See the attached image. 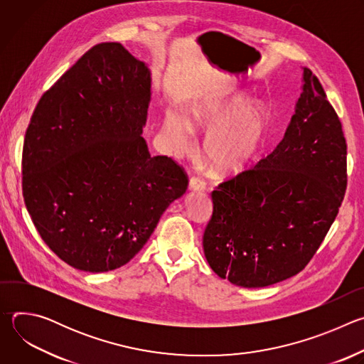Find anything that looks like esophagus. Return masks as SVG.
<instances>
[{
  "mask_svg": "<svg viewBox=\"0 0 364 364\" xmlns=\"http://www.w3.org/2000/svg\"><path fill=\"white\" fill-rule=\"evenodd\" d=\"M188 187H190V190L201 191V190L205 188V183H204L203 178H200V177H191L190 181H188Z\"/></svg>",
  "mask_w": 364,
  "mask_h": 364,
  "instance_id": "34e87169",
  "label": "esophagus"
}]
</instances>
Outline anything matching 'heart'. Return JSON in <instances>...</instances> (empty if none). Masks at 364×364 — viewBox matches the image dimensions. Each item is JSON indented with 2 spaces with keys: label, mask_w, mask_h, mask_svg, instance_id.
<instances>
[{
  "label": "heart",
  "mask_w": 364,
  "mask_h": 364,
  "mask_svg": "<svg viewBox=\"0 0 364 364\" xmlns=\"http://www.w3.org/2000/svg\"><path fill=\"white\" fill-rule=\"evenodd\" d=\"M245 93L226 99H210L197 103L190 111V122L203 131H213L204 142V154L220 173L230 174L245 170L261 145L268 125L269 112L261 102L247 103ZM166 128L176 146L186 149L190 129L177 114H168Z\"/></svg>",
  "instance_id": "heart-1"
}]
</instances>
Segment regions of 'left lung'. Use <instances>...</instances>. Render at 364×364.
<instances>
[{
  "label": "left lung",
  "instance_id": "8db88e82",
  "mask_svg": "<svg viewBox=\"0 0 364 364\" xmlns=\"http://www.w3.org/2000/svg\"><path fill=\"white\" fill-rule=\"evenodd\" d=\"M302 93L278 146L212 191L204 256L223 279L268 287L316 255L347 187V144L318 77L304 68Z\"/></svg>",
  "mask_w": 364,
  "mask_h": 364
}]
</instances>
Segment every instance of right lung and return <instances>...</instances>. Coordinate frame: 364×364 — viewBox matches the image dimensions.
<instances>
[{"label":"right lung","instance_id":"obj_1","mask_svg":"<svg viewBox=\"0 0 364 364\" xmlns=\"http://www.w3.org/2000/svg\"><path fill=\"white\" fill-rule=\"evenodd\" d=\"M151 73L121 43H100L40 97L23 146V197L44 243L85 272L142 249L188 186L141 136Z\"/></svg>","mask_w":364,"mask_h":364}]
</instances>
